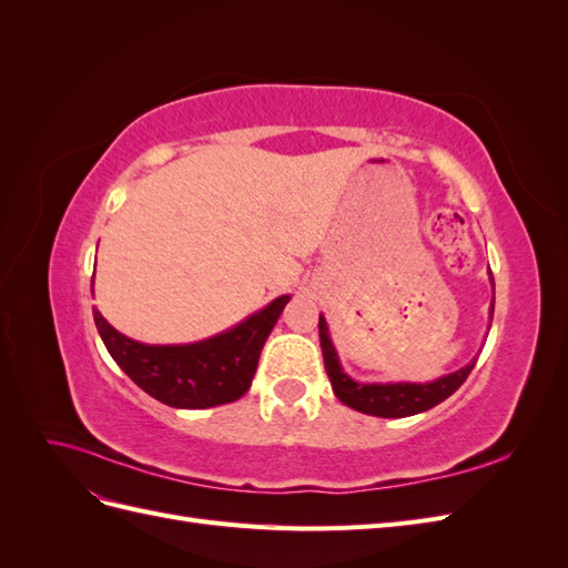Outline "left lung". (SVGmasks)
Here are the masks:
<instances>
[{
    "instance_id": "8db88e82",
    "label": "left lung",
    "mask_w": 568,
    "mask_h": 568,
    "mask_svg": "<svg viewBox=\"0 0 568 568\" xmlns=\"http://www.w3.org/2000/svg\"><path fill=\"white\" fill-rule=\"evenodd\" d=\"M493 282V274H490ZM495 288V282H493ZM495 311V294H493V305H490V315ZM320 346L324 355V369L329 374L332 388L336 393V398L348 405L363 415L372 417H386V419H400L409 415H419V412H426L443 403L464 384L469 372L476 365V357L469 365H464L457 372H450L440 376L436 382H426V384H412V382H386V384H363L355 382L351 376L343 372L338 363V353L334 348V343L329 338V326H326L324 315H320Z\"/></svg>"
}]
</instances>
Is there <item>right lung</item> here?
I'll use <instances>...</instances> for the list:
<instances>
[{"label": "right lung", "instance_id": "right-lung-1", "mask_svg": "<svg viewBox=\"0 0 568 568\" xmlns=\"http://www.w3.org/2000/svg\"><path fill=\"white\" fill-rule=\"evenodd\" d=\"M94 284V282H92ZM291 296L274 298L232 329L182 346H149L128 338L94 307V324L106 351L151 398L178 409L234 403L251 388L257 359Z\"/></svg>", "mask_w": 568, "mask_h": 568}]
</instances>
